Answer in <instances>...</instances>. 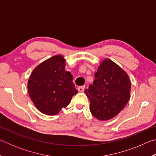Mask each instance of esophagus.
Wrapping results in <instances>:
<instances>
[{
  "mask_svg": "<svg viewBox=\"0 0 156 156\" xmlns=\"http://www.w3.org/2000/svg\"><path fill=\"white\" fill-rule=\"evenodd\" d=\"M84 88H85V86H80L78 88V90L80 92H83L84 90Z\"/></svg>",
  "mask_w": 156,
  "mask_h": 156,
  "instance_id": "esophagus-1",
  "label": "esophagus"
}]
</instances>
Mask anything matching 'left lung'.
Segmentation results:
<instances>
[{
	"mask_svg": "<svg viewBox=\"0 0 156 156\" xmlns=\"http://www.w3.org/2000/svg\"><path fill=\"white\" fill-rule=\"evenodd\" d=\"M94 76L93 84L84 90L90 101V112L100 120H110L127 104L131 81L122 69L108 58L101 62Z\"/></svg>",
	"mask_w": 156,
	"mask_h": 156,
	"instance_id": "1",
	"label": "left lung"
}]
</instances>
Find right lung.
Listing matches in <instances>:
<instances>
[{
    "instance_id": "add662e5",
    "label": "right lung",
    "mask_w": 156,
    "mask_h": 156,
    "mask_svg": "<svg viewBox=\"0 0 156 156\" xmlns=\"http://www.w3.org/2000/svg\"><path fill=\"white\" fill-rule=\"evenodd\" d=\"M65 59L56 55L33 70L28 81L29 95L41 112L54 115L69 104L78 93L73 76L65 71Z\"/></svg>"
}]
</instances>
